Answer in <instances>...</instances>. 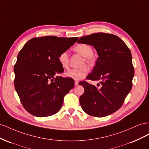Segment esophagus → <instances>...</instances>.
<instances>
[{"label":"esophagus","instance_id":"34e87169","mask_svg":"<svg viewBox=\"0 0 149 149\" xmlns=\"http://www.w3.org/2000/svg\"><path fill=\"white\" fill-rule=\"evenodd\" d=\"M78 83H79V81H78V80H74V84H75V86L78 85Z\"/></svg>","mask_w":149,"mask_h":149}]
</instances>
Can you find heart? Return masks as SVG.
<instances>
[{
	"instance_id": "heart-1",
	"label": "heart",
	"mask_w": 149,
	"mask_h": 149,
	"mask_svg": "<svg viewBox=\"0 0 149 149\" xmlns=\"http://www.w3.org/2000/svg\"><path fill=\"white\" fill-rule=\"evenodd\" d=\"M73 49L81 54L84 57V60L88 64H93L94 62V58L93 55V49L92 47L88 44L80 43L76 45ZM58 61L60 65L65 70H66L69 68L70 64V58L69 55L67 52H64L61 53L59 57H58ZM89 68L87 66H84L80 68L71 69L65 73L66 77H68L74 79H82L86 76L89 72Z\"/></svg>"
}]
</instances>
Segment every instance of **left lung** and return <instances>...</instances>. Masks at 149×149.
Returning <instances> with one entry per match:
<instances>
[{
  "instance_id": "1",
  "label": "left lung",
  "mask_w": 149,
  "mask_h": 149,
  "mask_svg": "<svg viewBox=\"0 0 149 149\" xmlns=\"http://www.w3.org/2000/svg\"><path fill=\"white\" fill-rule=\"evenodd\" d=\"M78 43L96 49L99 57L86 78L100 80L97 86L87 81L79 83L84 89L81 106L90 116H109L120 109L131 90L134 75L131 52L123 40L111 33H93L81 37Z\"/></svg>"
}]
</instances>
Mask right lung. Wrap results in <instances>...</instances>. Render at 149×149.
Returning a JSON list of instances; mask_svg holds the SVG:
<instances>
[{"label": "right lung", "mask_w": 149, "mask_h": 149, "mask_svg": "<svg viewBox=\"0 0 149 149\" xmlns=\"http://www.w3.org/2000/svg\"><path fill=\"white\" fill-rule=\"evenodd\" d=\"M78 37H36L26 42L14 65V85L21 103L29 113L47 117L60 110L73 80L58 74L64 71L58 57Z\"/></svg>", "instance_id": "right-lung-1"}]
</instances>
